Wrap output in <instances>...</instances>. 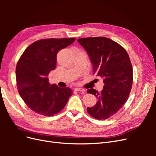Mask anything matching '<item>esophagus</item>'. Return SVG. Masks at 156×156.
<instances>
[{
  "mask_svg": "<svg viewBox=\"0 0 156 156\" xmlns=\"http://www.w3.org/2000/svg\"><path fill=\"white\" fill-rule=\"evenodd\" d=\"M74 90L75 91H77V92H85V90L82 88H75Z\"/></svg>",
  "mask_w": 156,
  "mask_h": 156,
  "instance_id": "1",
  "label": "esophagus"
}]
</instances>
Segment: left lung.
Returning <instances> with one entry per match:
<instances>
[{
    "label": "left lung",
    "mask_w": 156,
    "mask_h": 156,
    "mask_svg": "<svg viewBox=\"0 0 156 156\" xmlns=\"http://www.w3.org/2000/svg\"><path fill=\"white\" fill-rule=\"evenodd\" d=\"M93 66V74L104 83L99 92L88 89L87 92L98 99L96 104L87 107L88 114L98 120L111 117L122 107L129 98L133 84V68L126 50L117 42L105 37L79 38Z\"/></svg>",
    "instance_id": "8db88e82"
}]
</instances>
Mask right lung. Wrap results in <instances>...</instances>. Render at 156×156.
Masks as SVG:
<instances>
[{
  "label": "right lung",
  "mask_w": 156,
  "mask_h": 156,
  "mask_svg": "<svg viewBox=\"0 0 156 156\" xmlns=\"http://www.w3.org/2000/svg\"><path fill=\"white\" fill-rule=\"evenodd\" d=\"M75 40L48 38L34 41L23 52L16 69L18 92L32 111L45 116H53L64 108L72 89L50 84L49 74L56 68V55Z\"/></svg>",
  "instance_id": "right-lung-1"
}]
</instances>
